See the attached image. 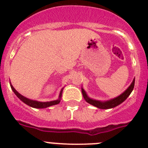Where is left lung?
Wrapping results in <instances>:
<instances>
[{
  "mask_svg": "<svg viewBox=\"0 0 148 148\" xmlns=\"http://www.w3.org/2000/svg\"><path fill=\"white\" fill-rule=\"evenodd\" d=\"M134 81H135V79H134L133 82L131 83V84L130 85L127 89L125 91H124L122 95H121L118 97H115V98L110 100V101H104V102H101V101H95V100H92V99L89 98V97L87 96L85 91L82 88V94H83V96L85 99V101L89 103L90 104H92L93 106H95L98 108H101V109H109V108H113L116 107V106L119 105L122 102H124L125 100H126L128 96L131 95V93L132 92V90L134 89Z\"/></svg>",
  "mask_w": 148,
  "mask_h": 148,
  "instance_id": "1",
  "label": "left lung"
}]
</instances>
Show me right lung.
Masks as SVG:
<instances>
[{
    "mask_svg": "<svg viewBox=\"0 0 148 148\" xmlns=\"http://www.w3.org/2000/svg\"><path fill=\"white\" fill-rule=\"evenodd\" d=\"M10 88L12 89V90L14 91L15 95H17V97L22 101L24 103H25L26 104H27L28 106H31L32 108H46L47 107H50V106L52 105H55V104H58V103H60V98L61 97V95H62V90L60 93V96H59V99L58 100H56V101H50V102H39V101H32V100H30V99L27 98V97L22 96L21 94L17 92V90H15L14 87L12 86V84L10 83Z\"/></svg>",
    "mask_w": 148,
    "mask_h": 148,
    "instance_id": "right-lung-1",
    "label": "right lung"
}]
</instances>
